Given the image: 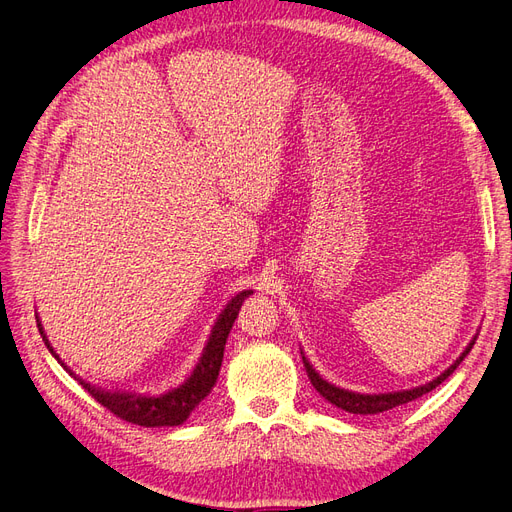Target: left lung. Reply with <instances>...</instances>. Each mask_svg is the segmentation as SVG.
<instances>
[{
  "mask_svg": "<svg viewBox=\"0 0 512 512\" xmlns=\"http://www.w3.org/2000/svg\"><path fill=\"white\" fill-rule=\"evenodd\" d=\"M474 342H476V339H472L470 346H468L466 350H463V354L459 356V359H457L451 367H448V369L444 371V374H440L436 380L425 384V386H418V389L401 391V393H386V395H361V393H350V391L339 389V386H335V384H329L327 380H322V378L316 374V371H314V367L305 361V356H303V365H305V371H307V376H309V382L314 384V389H316L324 399H327L329 404H333V406H337V408H342V410H346V412H352V414H380V412H386V410H393V408H397V406H404V404H408V401H414V399L423 397L425 393L436 389V386L442 384L448 376H451L453 371L457 369V365H459L463 359H466L468 352H470L472 346H474Z\"/></svg>",
  "mask_w": 512,
  "mask_h": 512,
  "instance_id": "left-lung-1",
  "label": "left lung"
}]
</instances>
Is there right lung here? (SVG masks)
I'll return each mask as SVG.
<instances>
[{"label": "right lung", "instance_id": "add662e5", "mask_svg": "<svg viewBox=\"0 0 512 512\" xmlns=\"http://www.w3.org/2000/svg\"><path fill=\"white\" fill-rule=\"evenodd\" d=\"M252 290H243L239 292L235 299H232L224 312L220 314L218 322L211 331V337L207 342V348L200 356V361L194 369V374L185 380L179 389L168 391L164 395L158 397H149V395H141V393H130V391H104L100 386H94L85 382L83 378H79L74 374L72 369H68L64 363L59 361V356L53 352V346L46 339L40 322L38 329L40 335L44 339L46 348L51 350V354H55V359L68 369V374L79 382L83 389L94 397L100 406H104L106 410H111L115 416H119L121 421H128L132 425H141V427H175L181 425L185 418L190 416V412L203 401L211 389L215 380L220 376V367H222V359H224V346L228 333L232 329V322L237 320V314L241 309V303L245 301V297H250Z\"/></svg>", "mask_w": 512, "mask_h": 512}]
</instances>
